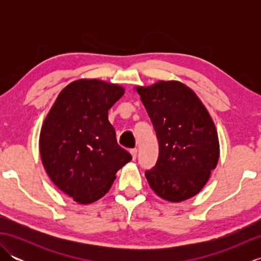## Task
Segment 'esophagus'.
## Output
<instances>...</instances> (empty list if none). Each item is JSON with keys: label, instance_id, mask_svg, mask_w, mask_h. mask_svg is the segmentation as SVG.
<instances>
[{"label": "esophagus", "instance_id": "obj_1", "mask_svg": "<svg viewBox=\"0 0 261 261\" xmlns=\"http://www.w3.org/2000/svg\"><path fill=\"white\" fill-rule=\"evenodd\" d=\"M130 153H131V156H132V159L136 160V158H137V149L136 148L135 149H131Z\"/></svg>", "mask_w": 261, "mask_h": 261}]
</instances>
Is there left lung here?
<instances>
[{"label": "left lung", "instance_id": "8db88e82", "mask_svg": "<svg viewBox=\"0 0 261 261\" xmlns=\"http://www.w3.org/2000/svg\"><path fill=\"white\" fill-rule=\"evenodd\" d=\"M156 131L159 156L146 178L158 196L181 202L195 196L219 162L214 122L201 99L177 81L137 86Z\"/></svg>", "mask_w": 261, "mask_h": 261}]
</instances>
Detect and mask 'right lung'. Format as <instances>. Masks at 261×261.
<instances>
[{
    "label": "right lung",
    "mask_w": 261,
    "mask_h": 261,
    "mask_svg": "<svg viewBox=\"0 0 261 261\" xmlns=\"http://www.w3.org/2000/svg\"><path fill=\"white\" fill-rule=\"evenodd\" d=\"M124 94L118 84L79 80L59 93L43 122L39 150L48 176L80 204L103 197L132 159L116 142L109 110Z\"/></svg>",
    "instance_id": "add662e5"
}]
</instances>
